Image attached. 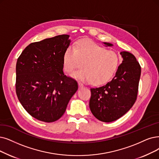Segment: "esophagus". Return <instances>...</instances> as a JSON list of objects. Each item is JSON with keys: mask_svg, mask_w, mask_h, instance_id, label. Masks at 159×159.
<instances>
[{"mask_svg": "<svg viewBox=\"0 0 159 159\" xmlns=\"http://www.w3.org/2000/svg\"><path fill=\"white\" fill-rule=\"evenodd\" d=\"M78 86H79L80 89H81V88H83L84 87V85L82 84H81V83H78Z\"/></svg>", "mask_w": 159, "mask_h": 159, "instance_id": "34e87169", "label": "esophagus"}]
</instances>
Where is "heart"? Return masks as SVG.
Wrapping results in <instances>:
<instances>
[{
  "mask_svg": "<svg viewBox=\"0 0 159 159\" xmlns=\"http://www.w3.org/2000/svg\"><path fill=\"white\" fill-rule=\"evenodd\" d=\"M63 67L72 72L82 62V69L73 72V78L85 84L101 85L108 81L119 64V56L113 50H106L94 42L82 40L74 48L69 46L63 55Z\"/></svg>",
  "mask_w": 159,
  "mask_h": 159,
  "instance_id": "b5f03b06",
  "label": "heart"
}]
</instances>
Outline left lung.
Returning <instances> with one entry per match:
<instances>
[{
	"label": "left lung",
	"mask_w": 159,
	"mask_h": 159,
	"mask_svg": "<svg viewBox=\"0 0 159 159\" xmlns=\"http://www.w3.org/2000/svg\"><path fill=\"white\" fill-rule=\"evenodd\" d=\"M106 47L113 46L103 42ZM123 58L112 80L104 86L91 89L90 110L102 122L114 121L130 110L135 103L141 75V66L134 55L120 53Z\"/></svg>",
	"instance_id": "obj_1"
}]
</instances>
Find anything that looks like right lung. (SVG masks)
I'll return each instance as SVG.
<instances>
[{"mask_svg":"<svg viewBox=\"0 0 159 159\" xmlns=\"http://www.w3.org/2000/svg\"><path fill=\"white\" fill-rule=\"evenodd\" d=\"M68 34L31 43L16 63V89L20 103L31 116L51 123L65 113L78 89L63 73V55L70 46Z\"/></svg>","mask_w":159,"mask_h":159,"instance_id":"right-lung-1","label":"right lung"}]
</instances>
